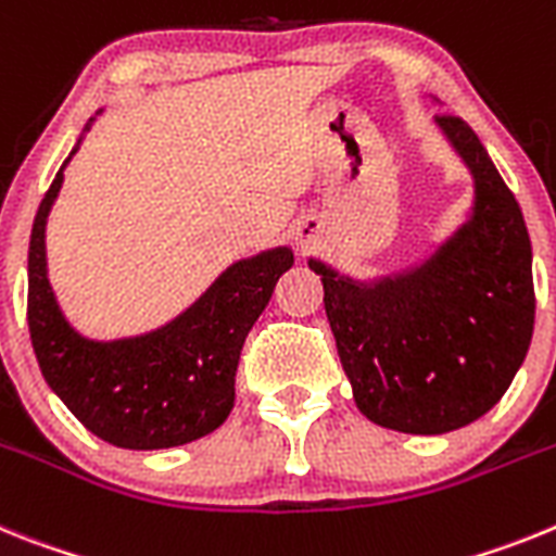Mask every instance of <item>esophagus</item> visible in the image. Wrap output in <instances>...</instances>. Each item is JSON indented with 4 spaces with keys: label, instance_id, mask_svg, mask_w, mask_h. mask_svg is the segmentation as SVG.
I'll return each instance as SVG.
<instances>
[{
    "label": "esophagus",
    "instance_id": "esophagus-1",
    "mask_svg": "<svg viewBox=\"0 0 556 556\" xmlns=\"http://www.w3.org/2000/svg\"><path fill=\"white\" fill-rule=\"evenodd\" d=\"M296 243L302 245V249H305V245H307V235H299V238H296Z\"/></svg>",
    "mask_w": 556,
    "mask_h": 556
}]
</instances>
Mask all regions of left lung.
Segmentation results:
<instances>
[{
	"mask_svg": "<svg viewBox=\"0 0 556 556\" xmlns=\"http://www.w3.org/2000/svg\"><path fill=\"white\" fill-rule=\"evenodd\" d=\"M476 178L472 218L408 274L375 285L311 268L352 397L403 433L456 431L504 397L534 330L532 243L523 212L470 125L437 114Z\"/></svg>",
	"mask_w": 556,
	"mask_h": 556,
	"instance_id": "obj_1",
	"label": "left lung"
}]
</instances>
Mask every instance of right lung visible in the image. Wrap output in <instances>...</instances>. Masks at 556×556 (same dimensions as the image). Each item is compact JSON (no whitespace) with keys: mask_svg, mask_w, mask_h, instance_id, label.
<instances>
[{"mask_svg":"<svg viewBox=\"0 0 556 556\" xmlns=\"http://www.w3.org/2000/svg\"><path fill=\"white\" fill-rule=\"evenodd\" d=\"M77 148L80 142L70 156ZM61 181L64 167L38 206L27 257V325L41 375L111 445L159 451L206 437L229 417L245 336L293 265V251L271 249L235 263L162 330L109 344L89 341L72 330L47 279L45 226Z\"/></svg>","mask_w":556,"mask_h":556,"instance_id":"add662e5","label":"right lung"}]
</instances>
